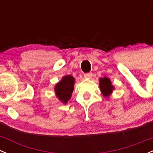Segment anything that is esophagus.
Listing matches in <instances>:
<instances>
[{
	"mask_svg": "<svg viewBox=\"0 0 153 153\" xmlns=\"http://www.w3.org/2000/svg\"><path fill=\"white\" fill-rule=\"evenodd\" d=\"M93 76V74L92 73H88V74H85V79H91Z\"/></svg>",
	"mask_w": 153,
	"mask_h": 153,
	"instance_id": "34e87169",
	"label": "esophagus"
}]
</instances>
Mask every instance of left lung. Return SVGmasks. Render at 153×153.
<instances>
[{"label": "left lung", "instance_id": "obj_1", "mask_svg": "<svg viewBox=\"0 0 153 153\" xmlns=\"http://www.w3.org/2000/svg\"><path fill=\"white\" fill-rule=\"evenodd\" d=\"M99 86L102 96L105 98L109 97L114 89V86L112 85L110 79L106 76L99 79Z\"/></svg>", "mask_w": 153, "mask_h": 153}]
</instances>
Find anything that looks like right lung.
<instances>
[{"mask_svg": "<svg viewBox=\"0 0 153 153\" xmlns=\"http://www.w3.org/2000/svg\"><path fill=\"white\" fill-rule=\"evenodd\" d=\"M75 84L74 77L71 75H66L62 78L54 86V91L59 100L67 104L71 98Z\"/></svg>", "mask_w": 153, "mask_h": 153, "instance_id": "1", "label": "right lung"}]
</instances>
